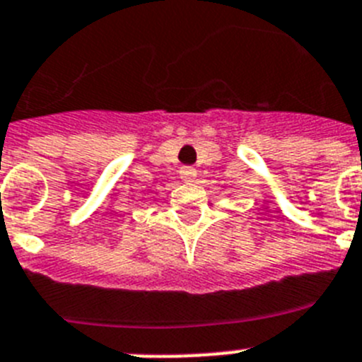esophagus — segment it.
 Segmentation results:
<instances>
[{
  "mask_svg": "<svg viewBox=\"0 0 362 362\" xmlns=\"http://www.w3.org/2000/svg\"><path fill=\"white\" fill-rule=\"evenodd\" d=\"M179 175H181L183 181H194L195 175H197V170L194 167H183L179 170Z\"/></svg>",
  "mask_w": 362,
  "mask_h": 362,
  "instance_id": "obj_1",
  "label": "esophagus"
}]
</instances>
